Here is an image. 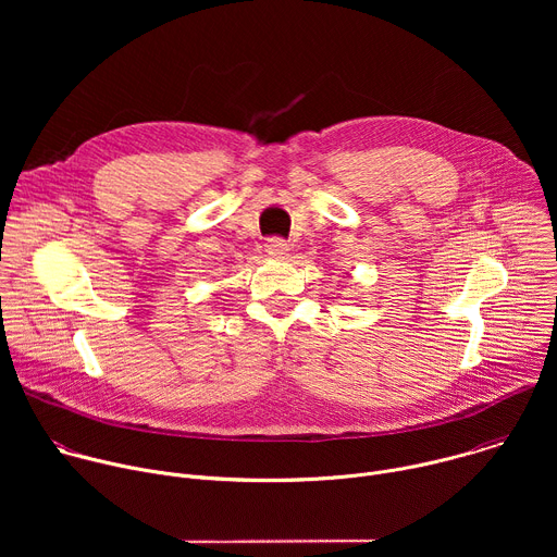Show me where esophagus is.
<instances>
[{
    "instance_id": "34e87169",
    "label": "esophagus",
    "mask_w": 557,
    "mask_h": 557,
    "mask_svg": "<svg viewBox=\"0 0 557 557\" xmlns=\"http://www.w3.org/2000/svg\"><path fill=\"white\" fill-rule=\"evenodd\" d=\"M264 247H267V253L273 258H284L288 253V243L282 240V237H271Z\"/></svg>"
}]
</instances>
